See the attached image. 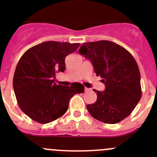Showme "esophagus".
Here are the masks:
<instances>
[{
    "mask_svg": "<svg viewBox=\"0 0 157 157\" xmlns=\"http://www.w3.org/2000/svg\"><path fill=\"white\" fill-rule=\"evenodd\" d=\"M85 92H90V91H91V89H90V88H87V87H85Z\"/></svg>",
    "mask_w": 157,
    "mask_h": 157,
    "instance_id": "obj_1",
    "label": "esophagus"
}]
</instances>
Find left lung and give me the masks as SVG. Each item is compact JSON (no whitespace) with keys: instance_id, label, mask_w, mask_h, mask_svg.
Wrapping results in <instances>:
<instances>
[{"instance_id":"1","label":"left lung","mask_w":157,"mask_h":157,"mask_svg":"<svg viewBox=\"0 0 157 157\" xmlns=\"http://www.w3.org/2000/svg\"><path fill=\"white\" fill-rule=\"evenodd\" d=\"M78 52L90 60L105 86L103 92L93 90L97 99L86 105L90 115L106 124L127 118L142 95L140 71L134 57L122 46L107 40L86 42Z\"/></svg>"}]
</instances>
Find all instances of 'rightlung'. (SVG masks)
<instances>
[{"label":"right lung","instance_id":"add662e5","mask_svg":"<svg viewBox=\"0 0 157 157\" xmlns=\"http://www.w3.org/2000/svg\"><path fill=\"white\" fill-rule=\"evenodd\" d=\"M79 43L48 41L28 49L18 61L13 86L20 109L33 121L47 124L62 116L70 99L84 92L80 83L70 86L57 85L55 74L64 72L65 58Z\"/></svg>","mask_w":157,"mask_h":157}]
</instances>
